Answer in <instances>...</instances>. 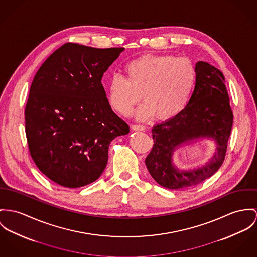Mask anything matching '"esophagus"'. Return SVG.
Masks as SVG:
<instances>
[{"label": "esophagus", "instance_id": "34e87169", "mask_svg": "<svg viewBox=\"0 0 257 257\" xmlns=\"http://www.w3.org/2000/svg\"><path fill=\"white\" fill-rule=\"evenodd\" d=\"M132 129L135 130V131H144L145 130V127L143 125H137V124H133L132 126Z\"/></svg>", "mask_w": 257, "mask_h": 257}]
</instances>
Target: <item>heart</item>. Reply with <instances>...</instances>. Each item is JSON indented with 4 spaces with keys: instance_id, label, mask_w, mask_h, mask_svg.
<instances>
[{
    "instance_id": "heart-1",
    "label": "heart",
    "mask_w": 257,
    "mask_h": 257,
    "mask_svg": "<svg viewBox=\"0 0 257 257\" xmlns=\"http://www.w3.org/2000/svg\"><path fill=\"white\" fill-rule=\"evenodd\" d=\"M126 79L115 75L107 86L109 106L120 115H127L141 100L136 116L148 119L157 115L168 120L187 105L194 89L197 72L187 58L170 55H143L124 65Z\"/></svg>"
}]
</instances>
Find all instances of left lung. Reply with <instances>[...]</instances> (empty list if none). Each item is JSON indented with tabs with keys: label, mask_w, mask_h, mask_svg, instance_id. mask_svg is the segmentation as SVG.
<instances>
[{
	"label": "left lung",
	"mask_w": 257,
	"mask_h": 257,
	"mask_svg": "<svg viewBox=\"0 0 257 257\" xmlns=\"http://www.w3.org/2000/svg\"><path fill=\"white\" fill-rule=\"evenodd\" d=\"M194 91L185 108L173 118L154 126V146L146 158L147 168L158 184L178 190L195 186L211 177L222 165L233 125V112L223 73L213 65L198 61ZM207 137L218 143V155L205 167L179 172L171 161L172 153L183 142Z\"/></svg>",
	"instance_id": "obj_1"
}]
</instances>
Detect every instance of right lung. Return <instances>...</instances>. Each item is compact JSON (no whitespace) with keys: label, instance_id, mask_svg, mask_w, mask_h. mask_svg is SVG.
Segmentation results:
<instances>
[{"label":"right lung","instance_id":"obj_1","mask_svg":"<svg viewBox=\"0 0 257 257\" xmlns=\"http://www.w3.org/2000/svg\"><path fill=\"white\" fill-rule=\"evenodd\" d=\"M123 51L66 43L34 76L24 111L28 149L40 171L59 186L75 189L96 181L110 142L129 133L101 84Z\"/></svg>","mask_w":257,"mask_h":257}]
</instances>
